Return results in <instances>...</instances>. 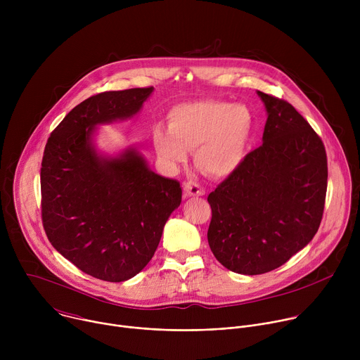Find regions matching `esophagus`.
Returning a JSON list of instances; mask_svg holds the SVG:
<instances>
[{
	"label": "esophagus",
	"mask_w": 360,
	"mask_h": 360,
	"mask_svg": "<svg viewBox=\"0 0 360 360\" xmlns=\"http://www.w3.org/2000/svg\"><path fill=\"white\" fill-rule=\"evenodd\" d=\"M184 192H185V196H203L205 195V189L196 184V182H186L184 185Z\"/></svg>",
	"instance_id": "34e87169"
}]
</instances>
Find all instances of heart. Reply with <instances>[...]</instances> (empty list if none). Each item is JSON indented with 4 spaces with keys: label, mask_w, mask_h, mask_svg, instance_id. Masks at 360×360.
Here are the masks:
<instances>
[{
    "label": "heart",
    "mask_w": 360,
    "mask_h": 360,
    "mask_svg": "<svg viewBox=\"0 0 360 360\" xmlns=\"http://www.w3.org/2000/svg\"><path fill=\"white\" fill-rule=\"evenodd\" d=\"M253 118L242 104L200 99L174 107L168 128H153V146L161 160L176 168L195 150V165L212 178L233 174L243 162L252 135Z\"/></svg>",
    "instance_id": "1"
}]
</instances>
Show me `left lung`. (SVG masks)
Wrapping results in <instances>:
<instances>
[{
	"label": "left lung",
	"mask_w": 360,
	"mask_h": 360,
	"mask_svg": "<svg viewBox=\"0 0 360 360\" xmlns=\"http://www.w3.org/2000/svg\"><path fill=\"white\" fill-rule=\"evenodd\" d=\"M258 95L268 114L264 143L208 196L211 250L240 275L271 272L314 239L328 186L318 134L289 102Z\"/></svg>",
	"instance_id": "1"
}]
</instances>
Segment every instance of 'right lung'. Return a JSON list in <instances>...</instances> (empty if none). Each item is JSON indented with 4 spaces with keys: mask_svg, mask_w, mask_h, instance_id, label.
<instances>
[{
    "mask_svg": "<svg viewBox=\"0 0 360 360\" xmlns=\"http://www.w3.org/2000/svg\"><path fill=\"white\" fill-rule=\"evenodd\" d=\"M152 92L153 86L96 94L71 110L45 145V233L65 259L101 281L139 274L181 205L179 182L150 171L138 149L112 157L94 142L98 125L134 118Z\"/></svg>",
    "mask_w": 360,
    "mask_h": 360,
    "instance_id": "1",
    "label": "right lung"
}]
</instances>
